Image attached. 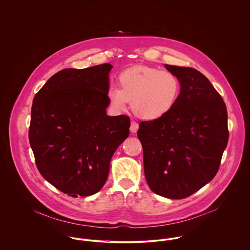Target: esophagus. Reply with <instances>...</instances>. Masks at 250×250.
<instances>
[{"instance_id": "34e87169", "label": "esophagus", "mask_w": 250, "mask_h": 250, "mask_svg": "<svg viewBox=\"0 0 250 250\" xmlns=\"http://www.w3.org/2000/svg\"><path fill=\"white\" fill-rule=\"evenodd\" d=\"M138 130H139V124L137 123V122H135V121H133L132 123H131V127H130V131L132 132V133H137L138 132Z\"/></svg>"}]
</instances>
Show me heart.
I'll list each match as a JSON object with an SVG mask.
<instances>
[{"mask_svg": "<svg viewBox=\"0 0 250 250\" xmlns=\"http://www.w3.org/2000/svg\"><path fill=\"white\" fill-rule=\"evenodd\" d=\"M118 88L110 87L107 99L110 106L124 110L127 102L141 119L154 121L166 116L174 107L181 89L178 77L167 70L137 66L121 72Z\"/></svg>", "mask_w": 250, "mask_h": 250, "instance_id": "obj_1", "label": "heart"}]
</instances>
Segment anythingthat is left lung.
<instances>
[{
  "instance_id": "obj_1",
  "label": "left lung",
  "mask_w": 250,
  "mask_h": 250,
  "mask_svg": "<svg viewBox=\"0 0 250 250\" xmlns=\"http://www.w3.org/2000/svg\"><path fill=\"white\" fill-rule=\"evenodd\" d=\"M181 90L163 118L142 121L138 131L151 190L171 199L193 194L214 179L228 143L227 109L209 80L191 67L165 64Z\"/></svg>"
}]
</instances>
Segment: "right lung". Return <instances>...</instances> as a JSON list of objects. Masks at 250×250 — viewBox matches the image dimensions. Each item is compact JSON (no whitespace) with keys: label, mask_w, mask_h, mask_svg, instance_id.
<instances>
[{"label":"right lung","mask_w":250,"mask_h":250,"mask_svg":"<svg viewBox=\"0 0 250 250\" xmlns=\"http://www.w3.org/2000/svg\"><path fill=\"white\" fill-rule=\"evenodd\" d=\"M104 63L66 68L40 88L32 106L29 141L38 171L72 197L98 192L110 159L130 134L127 115L108 116V73Z\"/></svg>","instance_id":"obj_1"}]
</instances>
